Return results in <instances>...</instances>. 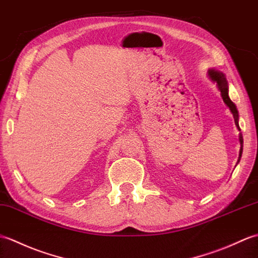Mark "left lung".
Here are the masks:
<instances>
[{"mask_svg":"<svg viewBox=\"0 0 258 258\" xmlns=\"http://www.w3.org/2000/svg\"><path fill=\"white\" fill-rule=\"evenodd\" d=\"M208 77H209V79L217 85L219 91L221 92V97H222V99H223V102L226 104V106L229 107L231 113L233 114V117H234V122H235L237 130L241 131V128H239V125H238V111L236 109V105L233 103L229 97V85H227V80L225 78V75L223 73H221V71L218 69L211 68L208 70ZM238 141H239V144H241V149H239L237 163L241 160L242 153H243V136L241 133H239Z\"/></svg>","mask_w":258,"mask_h":258,"instance_id":"left-lung-1","label":"left lung"}]
</instances>
